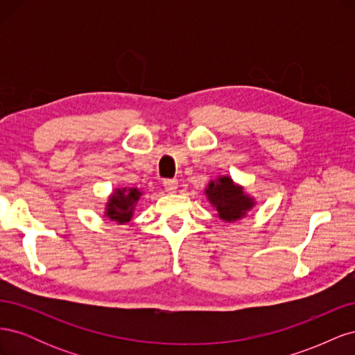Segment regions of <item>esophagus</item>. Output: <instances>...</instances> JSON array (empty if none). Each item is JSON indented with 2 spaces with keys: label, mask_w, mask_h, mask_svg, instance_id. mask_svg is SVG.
<instances>
[{
  "label": "esophagus",
  "mask_w": 355,
  "mask_h": 355,
  "mask_svg": "<svg viewBox=\"0 0 355 355\" xmlns=\"http://www.w3.org/2000/svg\"><path fill=\"white\" fill-rule=\"evenodd\" d=\"M164 188L167 192H176L178 189V180L176 179H164Z\"/></svg>",
  "instance_id": "obj_1"
}]
</instances>
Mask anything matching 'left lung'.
Returning <instances> with one entry per match:
<instances>
[{"label":"left lung","instance_id":"left-lung-1","mask_svg":"<svg viewBox=\"0 0 355 355\" xmlns=\"http://www.w3.org/2000/svg\"><path fill=\"white\" fill-rule=\"evenodd\" d=\"M206 194L213 207L216 209L219 218L227 222L244 218L254 204L253 198L245 196L243 188L235 185L228 176H222L214 182L211 180Z\"/></svg>","mask_w":355,"mask_h":355}]
</instances>
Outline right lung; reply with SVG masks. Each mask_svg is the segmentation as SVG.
<instances>
[{"label":"right lung","instance_id":"obj_1","mask_svg":"<svg viewBox=\"0 0 355 355\" xmlns=\"http://www.w3.org/2000/svg\"><path fill=\"white\" fill-rule=\"evenodd\" d=\"M141 196L142 192L136 188L116 189L106 206V216L118 223L128 222L133 216L135 204Z\"/></svg>","mask_w":355,"mask_h":355}]
</instances>
